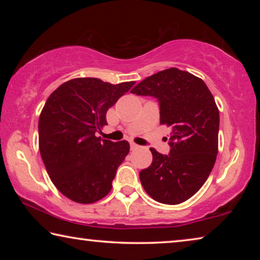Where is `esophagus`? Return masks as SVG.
<instances>
[{
    "instance_id": "esophagus-1",
    "label": "esophagus",
    "mask_w": 260,
    "mask_h": 260,
    "mask_svg": "<svg viewBox=\"0 0 260 260\" xmlns=\"http://www.w3.org/2000/svg\"><path fill=\"white\" fill-rule=\"evenodd\" d=\"M139 148H140V146H138V144H135L133 142L131 143V150H136V149H139Z\"/></svg>"
}]
</instances>
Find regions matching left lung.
Instances as JSON below:
<instances>
[{"instance_id": "8db88e82", "label": "left lung", "mask_w": 260, "mask_h": 260, "mask_svg": "<svg viewBox=\"0 0 260 260\" xmlns=\"http://www.w3.org/2000/svg\"><path fill=\"white\" fill-rule=\"evenodd\" d=\"M132 94L152 96L159 102L160 124L171 127L169 155L150 148L152 162L140 172L148 195L175 205L200 190L218 153L219 110L201 78L171 68L138 83Z\"/></svg>"}]
</instances>
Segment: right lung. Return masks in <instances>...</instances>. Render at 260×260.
Returning <instances> with one entry per match:
<instances>
[{"mask_svg": "<svg viewBox=\"0 0 260 260\" xmlns=\"http://www.w3.org/2000/svg\"><path fill=\"white\" fill-rule=\"evenodd\" d=\"M134 83L76 78L48 98L39 118V149L52 183L71 201L90 204L111 190L129 143L95 133L108 125L107 111Z\"/></svg>", "mask_w": 260, "mask_h": 260, "instance_id": "right-lung-1", "label": "right lung"}]
</instances>
